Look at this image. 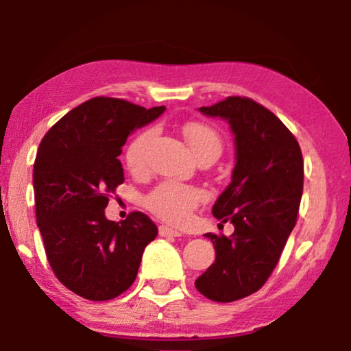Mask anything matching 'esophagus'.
<instances>
[{"instance_id":"34e87169","label":"esophagus","mask_w":351,"mask_h":351,"mask_svg":"<svg viewBox=\"0 0 351 351\" xmlns=\"http://www.w3.org/2000/svg\"><path fill=\"white\" fill-rule=\"evenodd\" d=\"M160 236H163V237H169V236H172V237H180L182 232L177 231V230H172V228H169V226L161 225V226H160Z\"/></svg>"}]
</instances>
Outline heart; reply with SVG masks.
<instances>
[{
	"mask_svg": "<svg viewBox=\"0 0 351 351\" xmlns=\"http://www.w3.org/2000/svg\"><path fill=\"white\" fill-rule=\"evenodd\" d=\"M182 134L195 156L202 154L220 155L221 139L212 126L201 121H186L185 125H182ZM152 138H154V130L147 128L136 134L126 147L125 161L131 171H141L145 166ZM201 199L202 193L195 186L165 182L145 196V207L161 220L180 225L190 218Z\"/></svg>",
	"mask_w": 351,
	"mask_h": 351,
	"instance_id": "b5f03b06",
	"label": "heart"
}]
</instances>
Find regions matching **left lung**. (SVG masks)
Returning a JSON list of instances; mask_svg holds the SVG:
<instances>
[{"label":"left lung","instance_id":"8db88e82","mask_svg":"<svg viewBox=\"0 0 351 351\" xmlns=\"http://www.w3.org/2000/svg\"><path fill=\"white\" fill-rule=\"evenodd\" d=\"M199 110L228 120L234 134L231 184L212 207L218 220L234 225V232L204 234L215 247V263L195 285L210 301L232 302L258 291L280 260L298 220L302 152L278 117L245 96H228Z\"/></svg>","mask_w":351,"mask_h":351}]
</instances>
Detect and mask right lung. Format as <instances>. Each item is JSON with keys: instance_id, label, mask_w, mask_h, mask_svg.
Listing matches in <instances>:
<instances>
[{"instance_id": "1", "label": "right lung", "mask_w": 351, "mask_h": 351, "mask_svg": "<svg viewBox=\"0 0 351 351\" xmlns=\"http://www.w3.org/2000/svg\"><path fill=\"white\" fill-rule=\"evenodd\" d=\"M165 109L96 96L62 117L39 144L33 186L45 255L58 280L90 301H109L133 285L144 248L158 234L145 213L115 223L104 209L125 180L121 147Z\"/></svg>"}]
</instances>
